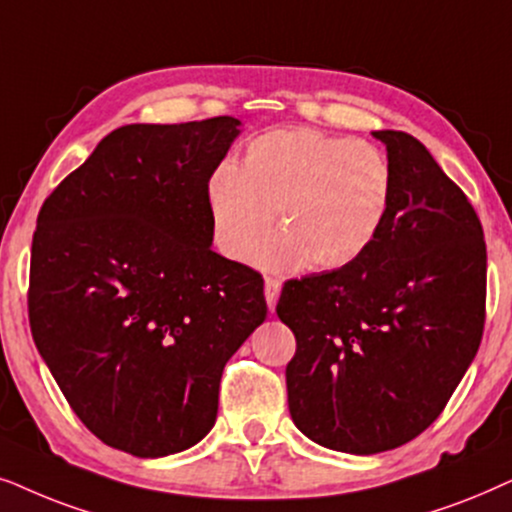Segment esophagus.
Returning <instances> with one entry per match:
<instances>
[{
    "label": "esophagus",
    "mask_w": 512,
    "mask_h": 512,
    "mask_svg": "<svg viewBox=\"0 0 512 512\" xmlns=\"http://www.w3.org/2000/svg\"><path fill=\"white\" fill-rule=\"evenodd\" d=\"M278 295H281V283H278L276 278H267V281H264V297H267V304L271 311L276 309Z\"/></svg>",
    "instance_id": "esophagus-1"
}]
</instances>
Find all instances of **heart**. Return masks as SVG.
<instances>
[{"label":"heart","instance_id":"b5f03b06","mask_svg":"<svg viewBox=\"0 0 512 512\" xmlns=\"http://www.w3.org/2000/svg\"><path fill=\"white\" fill-rule=\"evenodd\" d=\"M391 201L393 168L379 147L313 128L257 135L238 166L224 161L208 180L215 243L231 260H248L274 213L281 234L257 252L274 271L349 267L377 241Z\"/></svg>","mask_w":512,"mask_h":512}]
</instances>
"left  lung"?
Listing matches in <instances>:
<instances>
[{
    "label": "left lung",
    "mask_w": 512,
    "mask_h": 512,
    "mask_svg": "<svg viewBox=\"0 0 512 512\" xmlns=\"http://www.w3.org/2000/svg\"><path fill=\"white\" fill-rule=\"evenodd\" d=\"M393 168L384 229L349 267L288 281V407L306 438L379 454L424 433L478 353L487 248L466 194L403 131H374Z\"/></svg>",
    "instance_id": "obj_1"
}]
</instances>
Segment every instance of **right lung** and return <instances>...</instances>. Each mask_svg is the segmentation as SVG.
Wrapping results in <instances>:
<instances>
[{
    "label": "right lung",
    "instance_id": "obj_1",
    "mask_svg": "<svg viewBox=\"0 0 512 512\" xmlns=\"http://www.w3.org/2000/svg\"><path fill=\"white\" fill-rule=\"evenodd\" d=\"M241 126H121L39 210L34 344L88 431L140 459L206 438L224 365L267 318L262 276L210 248L208 180Z\"/></svg>",
    "mask_w": 512,
    "mask_h": 512
}]
</instances>
